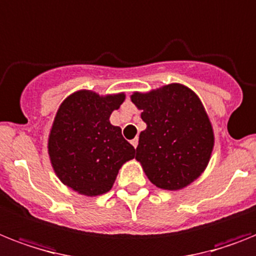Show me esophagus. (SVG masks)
Masks as SVG:
<instances>
[{
  "mask_svg": "<svg viewBox=\"0 0 256 256\" xmlns=\"http://www.w3.org/2000/svg\"><path fill=\"white\" fill-rule=\"evenodd\" d=\"M132 144L135 147V148H136V146H138V138H134V139H132Z\"/></svg>",
  "mask_w": 256,
  "mask_h": 256,
  "instance_id": "34e87169",
  "label": "esophagus"
}]
</instances>
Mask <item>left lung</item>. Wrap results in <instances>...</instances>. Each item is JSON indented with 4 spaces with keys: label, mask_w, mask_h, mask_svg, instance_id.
Here are the masks:
<instances>
[{
    "label": "left lung",
    "mask_w": 256,
    "mask_h": 256,
    "mask_svg": "<svg viewBox=\"0 0 256 256\" xmlns=\"http://www.w3.org/2000/svg\"><path fill=\"white\" fill-rule=\"evenodd\" d=\"M147 128L135 159L158 188L178 190L205 171L214 146L210 120L196 93L182 84L132 94Z\"/></svg>",
    "instance_id": "obj_1"
}]
</instances>
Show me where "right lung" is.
<instances>
[{"mask_svg": "<svg viewBox=\"0 0 256 256\" xmlns=\"http://www.w3.org/2000/svg\"><path fill=\"white\" fill-rule=\"evenodd\" d=\"M124 93L100 96L78 90L58 109L48 136V155L60 182L84 196H100L113 186L120 168L135 148L109 118Z\"/></svg>", "mask_w": 256, "mask_h": 256, "instance_id": "1", "label": "right lung"}]
</instances>
